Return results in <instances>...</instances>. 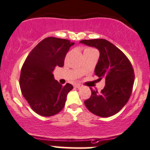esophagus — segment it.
<instances>
[{
  "label": "esophagus",
  "instance_id": "1",
  "mask_svg": "<svg viewBox=\"0 0 150 150\" xmlns=\"http://www.w3.org/2000/svg\"><path fill=\"white\" fill-rule=\"evenodd\" d=\"M74 86H75V87H76V88H78V89L81 88V85L80 84H76Z\"/></svg>",
  "mask_w": 150,
  "mask_h": 150
}]
</instances>
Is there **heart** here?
Segmentation results:
<instances>
[{
	"instance_id": "b5f03b06",
	"label": "heart",
	"mask_w": 150,
	"mask_h": 150,
	"mask_svg": "<svg viewBox=\"0 0 150 150\" xmlns=\"http://www.w3.org/2000/svg\"><path fill=\"white\" fill-rule=\"evenodd\" d=\"M90 50H93V49H87V50H85L84 51H90Z\"/></svg>"
}]
</instances>
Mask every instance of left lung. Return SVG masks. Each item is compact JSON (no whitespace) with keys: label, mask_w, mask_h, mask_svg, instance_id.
Here are the masks:
<instances>
[{"label":"left lung","mask_w":150,"mask_h":150,"mask_svg":"<svg viewBox=\"0 0 150 150\" xmlns=\"http://www.w3.org/2000/svg\"><path fill=\"white\" fill-rule=\"evenodd\" d=\"M80 43L96 47L100 52L95 74L98 79H104L106 84L100 93L92 92L84 101L90 112L102 117L115 115L127 103L134 83L133 66L126 55L116 46L106 39L81 40Z\"/></svg>","instance_id":"8db88e82"}]
</instances>
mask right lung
<instances>
[{
	"mask_svg": "<svg viewBox=\"0 0 150 150\" xmlns=\"http://www.w3.org/2000/svg\"><path fill=\"white\" fill-rule=\"evenodd\" d=\"M74 44L69 40L48 37L30 52L21 69L20 86L31 109L44 117L59 113L66 103L73 86L60 84L54 79L56 66L63 67L69 48Z\"/></svg>",
	"mask_w": 150,
	"mask_h": 150,
	"instance_id": "obj_1",
	"label": "right lung"
}]
</instances>
